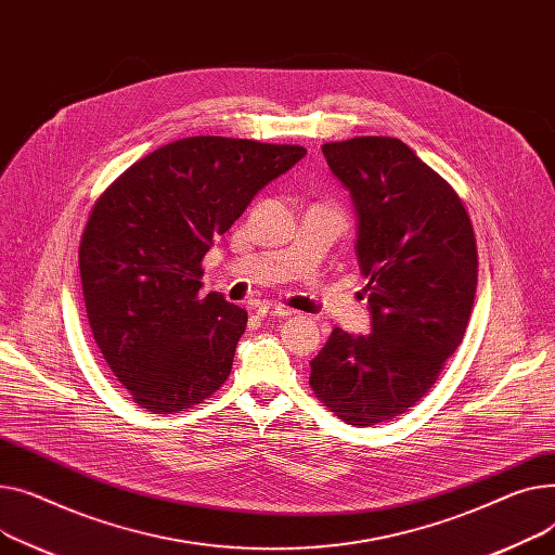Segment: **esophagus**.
I'll use <instances>...</instances> for the list:
<instances>
[{"label": "esophagus", "mask_w": 555, "mask_h": 555, "mask_svg": "<svg viewBox=\"0 0 555 555\" xmlns=\"http://www.w3.org/2000/svg\"><path fill=\"white\" fill-rule=\"evenodd\" d=\"M257 313H259V315H273V318H286V315H291L293 311L286 309V307H282V305H275V302H259V305H257Z\"/></svg>", "instance_id": "34e87169"}]
</instances>
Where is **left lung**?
<instances>
[{
    "mask_svg": "<svg viewBox=\"0 0 555 555\" xmlns=\"http://www.w3.org/2000/svg\"><path fill=\"white\" fill-rule=\"evenodd\" d=\"M322 154L349 190L372 334L336 327L311 361L315 397L349 426L408 412L460 347L475 302L470 217L446 179L403 141L356 137Z\"/></svg>",
    "mask_w": 555,
    "mask_h": 555,
    "instance_id": "left-lung-1",
    "label": "left lung"
}]
</instances>
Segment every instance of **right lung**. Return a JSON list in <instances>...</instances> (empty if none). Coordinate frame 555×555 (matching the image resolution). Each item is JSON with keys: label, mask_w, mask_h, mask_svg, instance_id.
<instances>
[{"label": "right lung", "mask_w": 555, "mask_h": 555, "mask_svg": "<svg viewBox=\"0 0 555 555\" xmlns=\"http://www.w3.org/2000/svg\"><path fill=\"white\" fill-rule=\"evenodd\" d=\"M300 145L190 137L129 166L95 202L80 242L87 318L134 403L172 414L223 385L248 313L202 293V259Z\"/></svg>", "instance_id": "obj_1"}]
</instances>
